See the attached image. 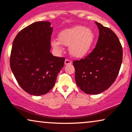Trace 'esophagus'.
Instances as JSON below:
<instances>
[{"instance_id":"1","label":"esophagus","mask_w":132,"mask_h":132,"mask_svg":"<svg viewBox=\"0 0 132 132\" xmlns=\"http://www.w3.org/2000/svg\"><path fill=\"white\" fill-rule=\"evenodd\" d=\"M72 64V61L69 59H65V65H70Z\"/></svg>"}]
</instances>
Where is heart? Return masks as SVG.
<instances>
[{"label":"heart","mask_w":132,"mask_h":132,"mask_svg":"<svg viewBox=\"0 0 132 132\" xmlns=\"http://www.w3.org/2000/svg\"><path fill=\"white\" fill-rule=\"evenodd\" d=\"M58 40L51 41L54 49L61 51L62 44L69 47V52L72 57L80 59L90 51L95 40V35L91 28L77 25L62 31L59 34Z\"/></svg>","instance_id":"1"}]
</instances>
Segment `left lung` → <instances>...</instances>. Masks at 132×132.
<instances>
[{
  "label": "left lung",
  "mask_w": 132,
  "mask_h": 132,
  "mask_svg": "<svg viewBox=\"0 0 132 132\" xmlns=\"http://www.w3.org/2000/svg\"><path fill=\"white\" fill-rule=\"evenodd\" d=\"M95 23L100 30L95 48L85 59L73 62L77 86L89 94L101 93L112 85L119 74L123 56L117 35L109 28Z\"/></svg>",
  "instance_id": "1"
}]
</instances>
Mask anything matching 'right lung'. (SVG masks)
Instances as JSON below:
<instances>
[{
	"label": "right lung",
	"instance_id": "add662e5",
	"mask_svg": "<svg viewBox=\"0 0 132 132\" xmlns=\"http://www.w3.org/2000/svg\"><path fill=\"white\" fill-rule=\"evenodd\" d=\"M51 23L38 21L17 34L11 51L10 68L24 91L33 96L47 93L54 87L65 58L50 52Z\"/></svg>",
	"mask_w": 132,
	"mask_h": 132
}]
</instances>
